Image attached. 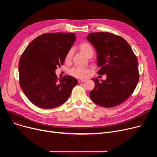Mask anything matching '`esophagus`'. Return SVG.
Masks as SVG:
<instances>
[{
    "instance_id": "34e87169",
    "label": "esophagus",
    "mask_w": 157,
    "mask_h": 157,
    "mask_svg": "<svg viewBox=\"0 0 157 157\" xmlns=\"http://www.w3.org/2000/svg\"><path fill=\"white\" fill-rule=\"evenodd\" d=\"M85 81H86V79H78L79 83H82V82H85Z\"/></svg>"
}]
</instances>
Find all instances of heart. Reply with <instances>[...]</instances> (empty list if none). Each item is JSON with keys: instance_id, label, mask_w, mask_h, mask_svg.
Masks as SVG:
<instances>
[{"instance_id": "obj_1", "label": "heart", "mask_w": 157, "mask_h": 157, "mask_svg": "<svg viewBox=\"0 0 157 157\" xmlns=\"http://www.w3.org/2000/svg\"><path fill=\"white\" fill-rule=\"evenodd\" d=\"M78 49L83 53L86 56L89 57L90 56L93 55L94 51L92 46L88 42H82L78 46ZM72 56V50L69 49L68 52L65 55V61H69ZM87 73V69L82 67H74L70 71V74L71 75L78 77V78H83L86 76Z\"/></svg>"}]
</instances>
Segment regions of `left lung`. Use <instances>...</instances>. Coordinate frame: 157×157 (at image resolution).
Returning a JSON list of instances; mask_svg holds the SVG:
<instances>
[{
	"label": "left lung",
	"mask_w": 157,
	"mask_h": 157,
	"mask_svg": "<svg viewBox=\"0 0 157 157\" xmlns=\"http://www.w3.org/2000/svg\"><path fill=\"white\" fill-rule=\"evenodd\" d=\"M86 39L97 51L98 74L105 80L93 78L95 87L90 97L105 108L117 106L132 95L139 78L136 56L127 41L109 32L90 33Z\"/></svg>",
	"instance_id": "left-lung-1"
}]
</instances>
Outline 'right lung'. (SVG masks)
Here are the masks:
<instances>
[{
    "label": "right lung",
    "mask_w": 157,
    "mask_h": 157,
    "mask_svg": "<svg viewBox=\"0 0 157 157\" xmlns=\"http://www.w3.org/2000/svg\"><path fill=\"white\" fill-rule=\"evenodd\" d=\"M74 33H48L33 40L19 61L20 85L30 101L43 109H52L69 97L78 81L71 76L57 78L55 70L65 61L75 42Z\"/></svg>",
    "instance_id": "add662e5"
}]
</instances>
